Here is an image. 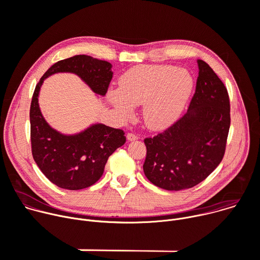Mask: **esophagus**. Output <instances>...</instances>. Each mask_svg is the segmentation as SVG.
Here are the masks:
<instances>
[{
  "mask_svg": "<svg viewBox=\"0 0 260 260\" xmlns=\"http://www.w3.org/2000/svg\"><path fill=\"white\" fill-rule=\"evenodd\" d=\"M126 139H127L128 141H135V140L138 139V137H137V135H135V134H133V133H127Z\"/></svg>",
  "mask_w": 260,
  "mask_h": 260,
  "instance_id": "34e87169",
  "label": "esophagus"
}]
</instances>
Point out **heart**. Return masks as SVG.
I'll use <instances>...</instances> for the list:
<instances>
[{
	"instance_id": "b5f03b06",
	"label": "heart",
	"mask_w": 260,
	"mask_h": 260,
	"mask_svg": "<svg viewBox=\"0 0 260 260\" xmlns=\"http://www.w3.org/2000/svg\"><path fill=\"white\" fill-rule=\"evenodd\" d=\"M192 88L193 79L186 70L142 64L125 72L119 80V88L110 89L108 99L122 115H129L133 106L143 105L145 123L158 128L178 118Z\"/></svg>"
}]
</instances>
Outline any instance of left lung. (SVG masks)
Wrapping results in <instances>:
<instances>
[{"label":"left lung","mask_w":260,"mask_h":260,"mask_svg":"<svg viewBox=\"0 0 260 260\" xmlns=\"http://www.w3.org/2000/svg\"><path fill=\"white\" fill-rule=\"evenodd\" d=\"M197 61L199 77L187 112L165 132L144 140L145 176L166 190L196 186L225 152L231 126L228 89L207 62Z\"/></svg>","instance_id":"8db88e82"}]
</instances>
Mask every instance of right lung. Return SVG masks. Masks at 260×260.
Listing matches in <instances>:
<instances>
[{"instance_id": "1", "label": "right lung", "mask_w": 260, "mask_h": 260, "mask_svg": "<svg viewBox=\"0 0 260 260\" xmlns=\"http://www.w3.org/2000/svg\"><path fill=\"white\" fill-rule=\"evenodd\" d=\"M57 73L77 75L95 94L104 96L113 77L112 64L88 55H75L51 66L37 84L29 110L32 157L56 186L79 190L103 175L109 156L125 143L122 129L94 123L82 132L66 135L52 128L41 113L39 93L46 78Z\"/></svg>"}]
</instances>
